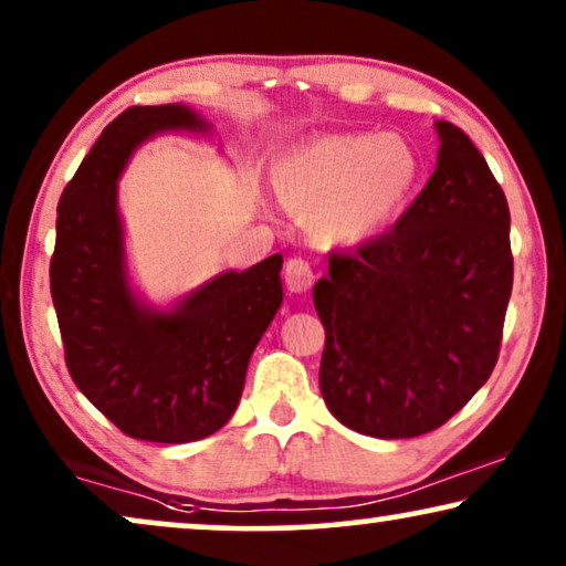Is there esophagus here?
I'll list each match as a JSON object with an SVG mask.
<instances>
[{
	"instance_id": "esophagus-1",
	"label": "esophagus",
	"mask_w": 566,
	"mask_h": 566,
	"mask_svg": "<svg viewBox=\"0 0 566 566\" xmlns=\"http://www.w3.org/2000/svg\"><path fill=\"white\" fill-rule=\"evenodd\" d=\"M285 283L293 293H306L314 285V270L304 258H291L283 268Z\"/></svg>"
}]
</instances>
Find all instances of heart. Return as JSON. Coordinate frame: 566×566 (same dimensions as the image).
Masks as SVG:
<instances>
[{"label":"heart","instance_id":"heart-1","mask_svg":"<svg viewBox=\"0 0 566 566\" xmlns=\"http://www.w3.org/2000/svg\"><path fill=\"white\" fill-rule=\"evenodd\" d=\"M420 159L399 136H327L285 157L275 169L283 203L316 239L358 242L381 229L412 192Z\"/></svg>","mask_w":566,"mask_h":566}]
</instances>
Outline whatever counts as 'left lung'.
Listing matches in <instances>:
<instances>
[{"mask_svg": "<svg viewBox=\"0 0 566 566\" xmlns=\"http://www.w3.org/2000/svg\"><path fill=\"white\" fill-rule=\"evenodd\" d=\"M438 167L397 223L329 254L314 285L319 389L345 428L417 438L490 378L513 291L510 208L471 138L438 123Z\"/></svg>", "mask_w": 566, "mask_h": 566, "instance_id": "8db88e82", "label": "left lung"}]
</instances>
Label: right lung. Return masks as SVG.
<instances>
[{
  "mask_svg": "<svg viewBox=\"0 0 566 566\" xmlns=\"http://www.w3.org/2000/svg\"><path fill=\"white\" fill-rule=\"evenodd\" d=\"M206 130L185 105L128 107L61 192L51 296L76 389L128 438L190 443L221 430L247 363L283 301V258L223 273L175 312H151L128 289L118 180L134 149L161 130Z\"/></svg>",
  "mask_w": 566,
  "mask_h": 566,
  "instance_id": "obj_1",
  "label": "right lung"
}]
</instances>
